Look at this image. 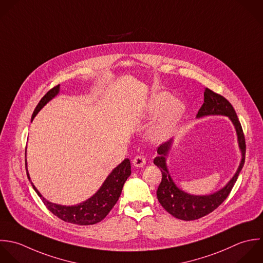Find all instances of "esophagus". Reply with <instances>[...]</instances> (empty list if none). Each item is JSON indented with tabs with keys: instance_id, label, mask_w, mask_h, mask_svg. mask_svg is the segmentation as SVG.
I'll return each mask as SVG.
<instances>
[{
	"instance_id": "1",
	"label": "esophagus",
	"mask_w": 263,
	"mask_h": 263,
	"mask_svg": "<svg viewBox=\"0 0 263 263\" xmlns=\"http://www.w3.org/2000/svg\"><path fill=\"white\" fill-rule=\"evenodd\" d=\"M145 163H146V160H145V158H143L142 156H136V157L134 158V160H133V165H134L135 167H138V168L143 167V166L145 165Z\"/></svg>"
}]
</instances>
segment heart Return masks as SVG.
Wrapping results in <instances>:
<instances>
[{
    "label": "heart",
    "mask_w": 263,
    "mask_h": 263,
    "mask_svg": "<svg viewBox=\"0 0 263 263\" xmlns=\"http://www.w3.org/2000/svg\"><path fill=\"white\" fill-rule=\"evenodd\" d=\"M185 111L184 103L167 92L154 94L144 107V118H157L147 131V137L154 142L168 139L175 131Z\"/></svg>",
    "instance_id": "b5f03b06"
}]
</instances>
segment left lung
<instances>
[{
  "label": "left lung",
  "instance_id": "left-lung-1",
  "mask_svg": "<svg viewBox=\"0 0 263 263\" xmlns=\"http://www.w3.org/2000/svg\"><path fill=\"white\" fill-rule=\"evenodd\" d=\"M207 116H226L232 121L237 132L238 143L241 151L242 159L235 175L226 184V186L210 195H191L180 190L175 184L172 177L170 176L167 167L166 161L173 144V139H170L169 141L159 146V156L154 160V164L157 165L162 172V181L158 187L157 197L160 204L167 212L181 220L189 221L199 219L205 215H208L209 213L214 211L219 205H221V203H223V201L229 197L245 163L246 143L243 129L238 119V116L233 105L223 96L211 91L208 88L205 89L204 103L197 114V119Z\"/></svg>",
  "mask_w": 263,
  "mask_h": 263
}]
</instances>
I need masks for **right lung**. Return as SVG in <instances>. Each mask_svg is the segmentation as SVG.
Here are the masks:
<instances>
[{
    "instance_id": "obj_1",
    "label": "right lung",
    "mask_w": 263,
    "mask_h": 263,
    "mask_svg": "<svg viewBox=\"0 0 263 263\" xmlns=\"http://www.w3.org/2000/svg\"><path fill=\"white\" fill-rule=\"evenodd\" d=\"M60 91V86L57 85L56 87L52 88L50 91L45 94V96L40 100L37 103L32 116L31 122L37 112L50 101L52 100ZM25 168L27 178L30 181L34 192L41 198L45 206L51 211L55 216L60 218L65 222H69L72 224L79 226H91L101 221L112 209V207L118 202L124 183L126 182L127 178L131 175V164L129 159H125L120 165H118L106 177L100 189L88 200L72 206H64L55 203H51L46 200L41 193L36 190L33 183L30 180V176L27 170V163L25 160Z\"/></svg>"
}]
</instances>
